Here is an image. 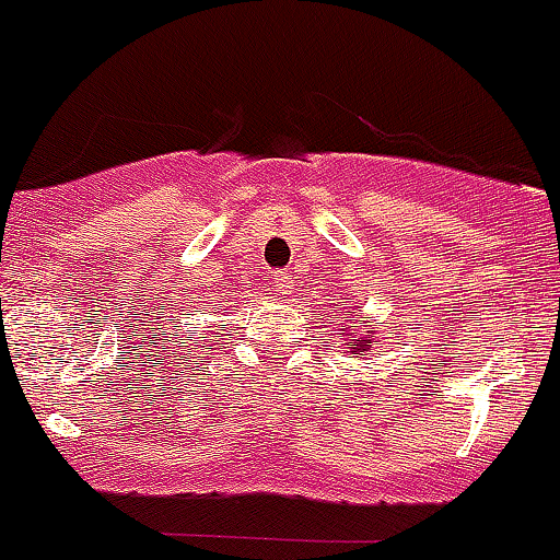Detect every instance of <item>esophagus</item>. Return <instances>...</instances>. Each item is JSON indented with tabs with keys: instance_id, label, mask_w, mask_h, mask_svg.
<instances>
[{
	"instance_id": "esophagus-1",
	"label": "esophagus",
	"mask_w": 560,
	"mask_h": 560,
	"mask_svg": "<svg viewBox=\"0 0 560 560\" xmlns=\"http://www.w3.org/2000/svg\"><path fill=\"white\" fill-rule=\"evenodd\" d=\"M272 285L278 288V293H288L293 288V275L291 272H275Z\"/></svg>"
}]
</instances>
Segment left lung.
Returning a JSON list of instances; mask_svg holds the SVG:
<instances>
[{"label": "left lung", "mask_w": 560, "mask_h": 560, "mask_svg": "<svg viewBox=\"0 0 560 560\" xmlns=\"http://www.w3.org/2000/svg\"><path fill=\"white\" fill-rule=\"evenodd\" d=\"M351 335H357V331H351ZM368 337H373V342H378V340H375V331H370ZM368 337H357V346H353V351L362 353V357H364V351H368V346H370Z\"/></svg>", "instance_id": "left-lung-1"}]
</instances>
